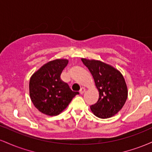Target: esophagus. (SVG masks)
Returning a JSON list of instances; mask_svg holds the SVG:
<instances>
[{
	"instance_id": "esophagus-1",
	"label": "esophagus",
	"mask_w": 152,
	"mask_h": 152,
	"mask_svg": "<svg viewBox=\"0 0 152 152\" xmlns=\"http://www.w3.org/2000/svg\"><path fill=\"white\" fill-rule=\"evenodd\" d=\"M85 91H86V88H85L84 87H81V89H80V91H79L80 94H84V92H85Z\"/></svg>"
}]
</instances>
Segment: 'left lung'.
<instances>
[{"label":"left lung","mask_w":152,"mask_h":152,"mask_svg":"<svg viewBox=\"0 0 152 152\" xmlns=\"http://www.w3.org/2000/svg\"><path fill=\"white\" fill-rule=\"evenodd\" d=\"M93 76L99 91L98 102L91 106L97 117H112L122 109L128 97V89L123 75L114 66L94 59L81 58Z\"/></svg>","instance_id":"obj_1"}]
</instances>
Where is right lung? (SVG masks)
<instances>
[{"instance_id": "1", "label": "right lung", "mask_w": 152, "mask_h": 152, "mask_svg": "<svg viewBox=\"0 0 152 152\" xmlns=\"http://www.w3.org/2000/svg\"><path fill=\"white\" fill-rule=\"evenodd\" d=\"M69 60L58 58L43 65L31 76L29 94L35 107L48 116H57L69 106L78 92L73 91L61 80Z\"/></svg>"}]
</instances>
